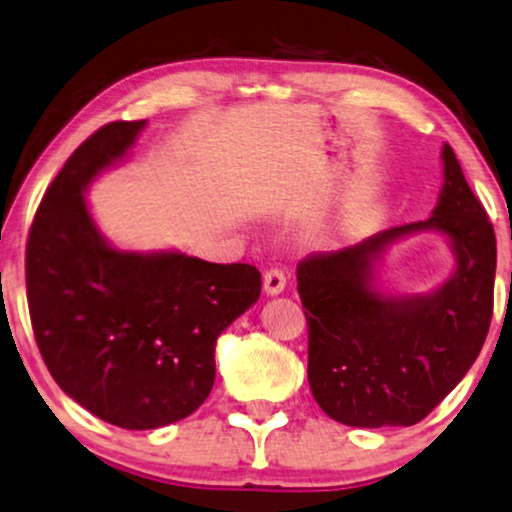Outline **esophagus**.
Listing matches in <instances>:
<instances>
[{"label":"esophagus","instance_id":"34e87169","mask_svg":"<svg viewBox=\"0 0 512 512\" xmlns=\"http://www.w3.org/2000/svg\"><path fill=\"white\" fill-rule=\"evenodd\" d=\"M263 287H266V292H268L270 296L285 292V287H287V275H285V270H282V268H270V270H266V275H263Z\"/></svg>","mask_w":512,"mask_h":512}]
</instances>
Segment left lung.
Masks as SVG:
<instances>
[{
  "label": "left lung",
  "instance_id": "8db88e82",
  "mask_svg": "<svg viewBox=\"0 0 512 512\" xmlns=\"http://www.w3.org/2000/svg\"><path fill=\"white\" fill-rule=\"evenodd\" d=\"M444 187L427 220L377 232L342 251H315L296 268L308 323V384L332 420L349 427L415 425L463 380L494 313V225L449 144ZM439 229L457 273L427 297H382L371 261L396 238Z\"/></svg>",
  "mask_w": 512,
  "mask_h": 512
}]
</instances>
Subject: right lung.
I'll use <instances>...</instances> for the list:
<instances>
[{"label":"right lung","mask_w":512,"mask_h":512,"mask_svg":"<svg viewBox=\"0 0 512 512\" xmlns=\"http://www.w3.org/2000/svg\"><path fill=\"white\" fill-rule=\"evenodd\" d=\"M147 121L87 137L37 206L25 246L30 323L54 382L123 430L192 415L216 380V339L261 294L249 263L132 254L106 244L85 187L121 161Z\"/></svg>","instance_id":"right-lung-1"}]
</instances>
